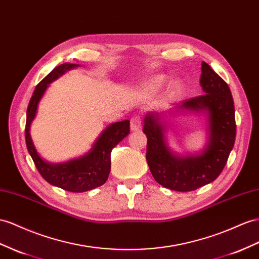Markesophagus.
I'll list each match as a JSON object with an SVG mask.
<instances>
[{"mask_svg":"<svg viewBox=\"0 0 259 259\" xmlns=\"http://www.w3.org/2000/svg\"><path fill=\"white\" fill-rule=\"evenodd\" d=\"M141 128V118L139 116H134L130 119V129L131 131H137Z\"/></svg>","mask_w":259,"mask_h":259,"instance_id":"34e87169","label":"esophagus"}]
</instances>
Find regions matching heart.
Returning <instances> with one entry per match:
<instances>
[{
  "label": "heart",
  "instance_id": "obj_1",
  "mask_svg": "<svg viewBox=\"0 0 259 259\" xmlns=\"http://www.w3.org/2000/svg\"><path fill=\"white\" fill-rule=\"evenodd\" d=\"M164 79H165V77L162 76V75H157V76L152 77V78L150 79V81L147 83L148 90H150V91H156L157 89H160L161 86H162V84H163V82H164ZM181 89H182L181 82L174 81L173 83L170 84V88H169L170 94H171V95L177 94V93L181 91Z\"/></svg>",
  "mask_w": 259,
  "mask_h": 259
}]
</instances>
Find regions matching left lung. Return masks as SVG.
Masks as SVG:
<instances>
[{
	"label": "left lung",
	"instance_id": "left-lung-1",
	"mask_svg": "<svg viewBox=\"0 0 259 259\" xmlns=\"http://www.w3.org/2000/svg\"><path fill=\"white\" fill-rule=\"evenodd\" d=\"M200 85L203 95L182 102L162 112L149 111L143 132L148 138L147 161L154 180L163 187L191 191L217 180L235 142V109L229 85L205 62L201 64ZM206 116L207 144L198 154L178 155L168 144L170 118L181 112Z\"/></svg>",
	"mask_w": 259,
	"mask_h": 259
}]
</instances>
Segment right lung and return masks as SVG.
<instances>
[{
	"label": "right lung",
	"instance_id": "1",
	"mask_svg": "<svg viewBox=\"0 0 259 259\" xmlns=\"http://www.w3.org/2000/svg\"><path fill=\"white\" fill-rule=\"evenodd\" d=\"M79 64L63 63L58 65L39 83L32 93L26 119V145L40 175L49 184L72 193H84L102 186L110 173L111 150L130 132V121L123 120L109 124L93 144L88 153L62 163H50L39 155L30 136V125L34 120L38 105L50 83L62 76L65 72Z\"/></svg>",
	"mask_w": 259,
	"mask_h": 259
}]
</instances>
